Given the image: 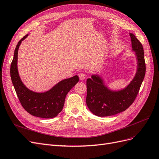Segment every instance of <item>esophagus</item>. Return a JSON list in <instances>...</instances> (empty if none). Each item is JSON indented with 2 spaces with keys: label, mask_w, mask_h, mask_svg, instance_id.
Here are the masks:
<instances>
[{
  "label": "esophagus",
  "mask_w": 159,
  "mask_h": 159,
  "mask_svg": "<svg viewBox=\"0 0 159 159\" xmlns=\"http://www.w3.org/2000/svg\"><path fill=\"white\" fill-rule=\"evenodd\" d=\"M79 78L81 80H83L85 78V75L84 74H79Z\"/></svg>",
  "instance_id": "1"
}]
</instances>
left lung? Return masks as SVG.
<instances>
[{
  "mask_svg": "<svg viewBox=\"0 0 159 159\" xmlns=\"http://www.w3.org/2000/svg\"><path fill=\"white\" fill-rule=\"evenodd\" d=\"M132 50L135 52L137 68L135 75L125 88L114 91L105 85L98 74L91 75L86 81V103L90 111L99 117H107L125 111L135 99L145 75L146 66L141 43L133 34L129 33Z\"/></svg>",
  "mask_w": 159,
  "mask_h": 159,
  "instance_id": "8db88e82",
  "label": "left lung"
}]
</instances>
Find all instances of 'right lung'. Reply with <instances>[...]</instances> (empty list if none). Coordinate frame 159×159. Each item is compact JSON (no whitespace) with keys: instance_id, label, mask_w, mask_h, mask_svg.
<instances>
[{"instance_id":"obj_1","label":"right lung","mask_w":159,"mask_h":159,"mask_svg":"<svg viewBox=\"0 0 159 159\" xmlns=\"http://www.w3.org/2000/svg\"><path fill=\"white\" fill-rule=\"evenodd\" d=\"M28 36H24L18 42L14 50L11 66V77L19 101L28 113L33 116L50 119L57 116L63 109L66 96L70 89L79 81V77L60 81L48 91L38 93L27 88L23 84L18 71V51L19 46Z\"/></svg>"}]
</instances>
